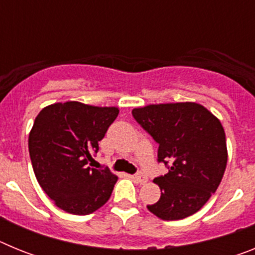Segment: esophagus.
Wrapping results in <instances>:
<instances>
[{"label":"esophagus","instance_id":"obj_1","mask_svg":"<svg viewBox=\"0 0 255 255\" xmlns=\"http://www.w3.org/2000/svg\"><path fill=\"white\" fill-rule=\"evenodd\" d=\"M135 180H136V182H139V184H145V182L148 181V177L144 175V173L139 172L138 175H135Z\"/></svg>","mask_w":255,"mask_h":255}]
</instances>
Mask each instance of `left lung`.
Segmentation results:
<instances>
[{
    "label": "left lung",
    "mask_w": 255,
    "mask_h": 255,
    "mask_svg": "<svg viewBox=\"0 0 255 255\" xmlns=\"http://www.w3.org/2000/svg\"><path fill=\"white\" fill-rule=\"evenodd\" d=\"M132 116L153 136L158 161L168 172L153 180L161 198L147 208L161 220L194 215L217 190L227 164L224 126L195 102L155 103L132 110Z\"/></svg>",
    "instance_id": "8db88e82"
}]
</instances>
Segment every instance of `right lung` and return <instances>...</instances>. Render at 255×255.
<instances>
[{"label": "right lung", "instance_id": "obj_1", "mask_svg": "<svg viewBox=\"0 0 255 255\" xmlns=\"http://www.w3.org/2000/svg\"><path fill=\"white\" fill-rule=\"evenodd\" d=\"M119 107H100L76 101L44 107L35 117L28 145L40 188L58 208L89 215L106 204L117 176L91 167Z\"/></svg>", "mask_w": 255, "mask_h": 255}]
</instances>
